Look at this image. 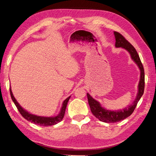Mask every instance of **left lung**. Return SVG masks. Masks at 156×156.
<instances>
[{
    "label": "left lung",
    "instance_id": "1",
    "mask_svg": "<svg viewBox=\"0 0 156 156\" xmlns=\"http://www.w3.org/2000/svg\"><path fill=\"white\" fill-rule=\"evenodd\" d=\"M114 35L115 38V47H122V48L125 49L126 51H129L132 60L136 63L140 70V78L138 84V91L135 100L132 105H129V107L125 108L122 110L110 111L105 109V108L101 107L99 102L94 99L88 93L87 94L91 113L95 115V117L100 121L108 123L120 122V121L123 120L129 117V115H131L136 107V105L140 98L143 95L144 89V71L138 52L136 51L133 46L128 41L126 40L122 34L117 32V31H114Z\"/></svg>",
    "mask_w": 156,
    "mask_h": 156
}]
</instances>
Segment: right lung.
Instances as JSON below:
<instances>
[{
	"mask_svg": "<svg viewBox=\"0 0 156 156\" xmlns=\"http://www.w3.org/2000/svg\"><path fill=\"white\" fill-rule=\"evenodd\" d=\"M9 91H10V95H11V98L13 100V102H14L15 105L16 106L18 110L19 111L20 113L22 115L23 117L25 118L27 120L30 121L31 122H33L34 124H36V125H40V126H44L56 125L57 123L60 122V121L62 120V118L65 115V109H66V107H67V102L71 97V96L68 97L67 99H65L64 100V102H63L62 105L61 109H60V112L58 115L55 116V117H44V116H38L36 115L31 114V113L27 112V111L25 110L23 107H21L19 103H18V102L16 101V100L15 99L14 95L12 94L11 87L9 88Z\"/></svg>",
	"mask_w": 156,
	"mask_h": 156,
	"instance_id": "1",
	"label": "right lung"
}]
</instances>
